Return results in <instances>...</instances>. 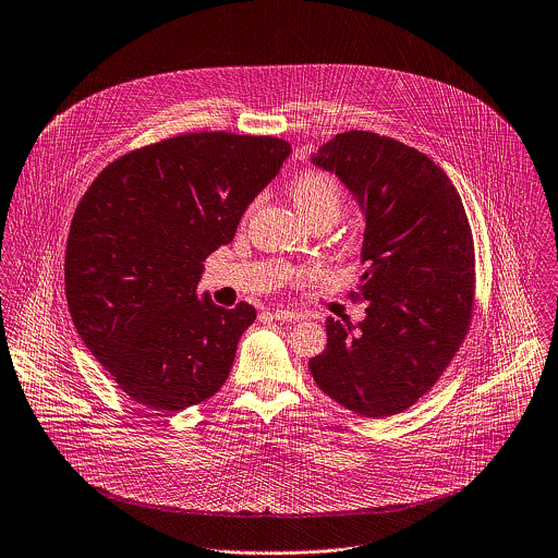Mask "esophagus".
<instances>
[{"mask_svg": "<svg viewBox=\"0 0 558 558\" xmlns=\"http://www.w3.org/2000/svg\"><path fill=\"white\" fill-rule=\"evenodd\" d=\"M271 317L278 322H300L302 313L289 311V308H276V311H271Z\"/></svg>", "mask_w": 558, "mask_h": 558, "instance_id": "34e87169", "label": "esophagus"}]
</instances>
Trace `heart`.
<instances>
[{"label":"heart","instance_id":"b5f03b06","mask_svg":"<svg viewBox=\"0 0 558 558\" xmlns=\"http://www.w3.org/2000/svg\"><path fill=\"white\" fill-rule=\"evenodd\" d=\"M289 196L304 220L317 216L336 218L344 203V187L328 170H304L289 183Z\"/></svg>","mask_w":558,"mask_h":558}]
</instances>
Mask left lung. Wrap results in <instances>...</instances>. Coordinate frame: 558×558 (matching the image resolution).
<instances>
[{"label":"left lung","mask_w":558,"mask_h":558,"mask_svg":"<svg viewBox=\"0 0 558 558\" xmlns=\"http://www.w3.org/2000/svg\"><path fill=\"white\" fill-rule=\"evenodd\" d=\"M313 161L357 196L366 230L351 302L366 319L328 317V347L308 366L338 405L386 418L434 388L472 324L474 239L445 170L425 153L371 131H344Z\"/></svg>","instance_id":"8db88e82"}]
</instances>
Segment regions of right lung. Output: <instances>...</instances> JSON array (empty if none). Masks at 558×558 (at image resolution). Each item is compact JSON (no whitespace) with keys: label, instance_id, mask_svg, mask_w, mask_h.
<instances>
[{"label":"right lung","instance_id":"obj_1","mask_svg":"<svg viewBox=\"0 0 558 558\" xmlns=\"http://www.w3.org/2000/svg\"><path fill=\"white\" fill-rule=\"evenodd\" d=\"M289 153L271 135L183 133L113 159L80 201L64 256L69 311L135 403L174 414L222 388L256 311L201 302L196 284Z\"/></svg>","mask_w":558,"mask_h":558}]
</instances>
